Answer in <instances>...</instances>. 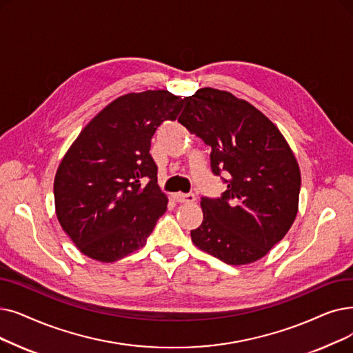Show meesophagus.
Returning <instances> with one entry per match:
<instances>
[{"mask_svg": "<svg viewBox=\"0 0 353 353\" xmlns=\"http://www.w3.org/2000/svg\"><path fill=\"white\" fill-rule=\"evenodd\" d=\"M173 199L179 203H193L196 201L194 194H192V193H188V194L186 193H174Z\"/></svg>", "mask_w": 353, "mask_h": 353, "instance_id": "1", "label": "esophagus"}]
</instances>
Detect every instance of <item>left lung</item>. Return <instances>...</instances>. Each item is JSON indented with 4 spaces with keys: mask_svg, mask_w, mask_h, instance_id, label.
<instances>
[{
    "mask_svg": "<svg viewBox=\"0 0 353 353\" xmlns=\"http://www.w3.org/2000/svg\"><path fill=\"white\" fill-rule=\"evenodd\" d=\"M185 102L179 122L212 147V172L228 176L222 197H202L203 222L190 232L192 242L229 265L251 264L297 216L301 176L294 152L272 121L231 92L202 88Z\"/></svg>",
    "mask_w": 353,
    "mask_h": 353,
    "instance_id": "1",
    "label": "left lung"
}]
</instances>
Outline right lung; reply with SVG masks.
<instances>
[{"label": "right lung", "instance_id": "1", "mask_svg": "<svg viewBox=\"0 0 353 353\" xmlns=\"http://www.w3.org/2000/svg\"><path fill=\"white\" fill-rule=\"evenodd\" d=\"M183 102L160 89L122 95L66 151L54 176L56 216L83 255L115 263L145 245L168 202L151 139L161 122L179 117Z\"/></svg>", "mask_w": 353, "mask_h": 353}]
</instances>
